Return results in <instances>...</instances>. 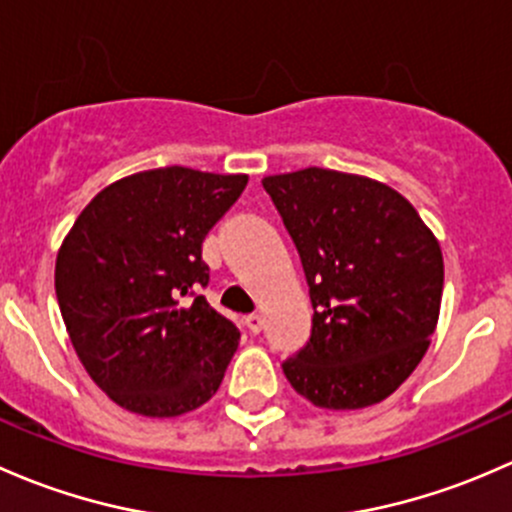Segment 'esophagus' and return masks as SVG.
<instances>
[{
    "label": "esophagus",
    "mask_w": 512,
    "mask_h": 512,
    "mask_svg": "<svg viewBox=\"0 0 512 512\" xmlns=\"http://www.w3.org/2000/svg\"><path fill=\"white\" fill-rule=\"evenodd\" d=\"M246 328H249L254 335L261 333V330H263V318H261V315H256V313L249 315V318H246Z\"/></svg>",
    "instance_id": "1"
}]
</instances>
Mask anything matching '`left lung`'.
<instances>
[{"label": "left lung", "instance_id": "obj_1", "mask_svg": "<svg viewBox=\"0 0 512 512\" xmlns=\"http://www.w3.org/2000/svg\"><path fill=\"white\" fill-rule=\"evenodd\" d=\"M261 184L298 249L315 310L310 342L283 374L320 409L384 402L416 370L439 323V239L409 199L377 179L305 167Z\"/></svg>", "mask_w": 512, "mask_h": 512}]
</instances>
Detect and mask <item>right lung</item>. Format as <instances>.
Returning <instances> with one entry per match:
<instances>
[{"instance_id":"add662e5","label":"right lung","mask_w":512,"mask_h":512,"mask_svg":"<svg viewBox=\"0 0 512 512\" xmlns=\"http://www.w3.org/2000/svg\"><path fill=\"white\" fill-rule=\"evenodd\" d=\"M249 175L157 167L100 189L56 254V298L88 377L152 419L217 394L241 333L204 295L202 241Z\"/></svg>"}]
</instances>
